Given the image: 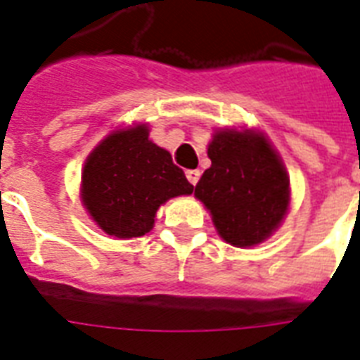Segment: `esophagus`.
Listing matches in <instances>:
<instances>
[{
    "label": "esophagus",
    "instance_id": "esophagus-1",
    "mask_svg": "<svg viewBox=\"0 0 360 360\" xmlns=\"http://www.w3.org/2000/svg\"><path fill=\"white\" fill-rule=\"evenodd\" d=\"M187 179L191 185H196V183H198V179H200V169H188Z\"/></svg>",
    "mask_w": 360,
    "mask_h": 360
}]
</instances>
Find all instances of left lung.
Listing matches in <instances>:
<instances>
[{
	"instance_id": "obj_1",
	"label": "left lung",
	"mask_w": 360,
	"mask_h": 360,
	"mask_svg": "<svg viewBox=\"0 0 360 360\" xmlns=\"http://www.w3.org/2000/svg\"><path fill=\"white\" fill-rule=\"evenodd\" d=\"M212 166L194 187L221 238L236 248L262 244L281 225L290 179L263 133L223 129L207 145Z\"/></svg>"
}]
</instances>
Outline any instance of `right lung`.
Here are the masks:
<instances>
[{"label": "right lung", "mask_w": 360, "mask_h": 360, "mask_svg": "<svg viewBox=\"0 0 360 360\" xmlns=\"http://www.w3.org/2000/svg\"><path fill=\"white\" fill-rule=\"evenodd\" d=\"M193 188L172 154L148 139L145 124L110 133L82 173L84 206L98 227L118 238L148 233L158 207Z\"/></svg>", "instance_id": "obj_1"}]
</instances>
